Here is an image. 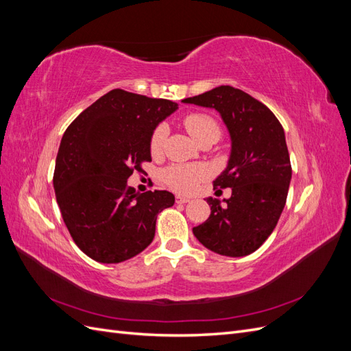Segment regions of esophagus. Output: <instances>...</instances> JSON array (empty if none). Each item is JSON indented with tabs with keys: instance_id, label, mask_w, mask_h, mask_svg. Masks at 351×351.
<instances>
[{
	"instance_id": "34e87169",
	"label": "esophagus",
	"mask_w": 351,
	"mask_h": 351,
	"mask_svg": "<svg viewBox=\"0 0 351 351\" xmlns=\"http://www.w3.org/2000/svg\"><path fill=\"white\" fill-rule=\"evenodd\" d=\"M176 202L177 204H187V202H190V199L186 196H176Z\"/></svg>"
}]
</instances>
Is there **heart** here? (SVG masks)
Masks as SVG:
<instances>
[{
  "instance_id": "obj_1",
  "label": "heart",
  "mask_w": 351,
  "mask_h": 351,
  "mask_svg": "<svg viewBox=\"0 0 351 351\" xmlns=\"http://www.w3.org/2000/svg\"><path fill=\"white\" fill-rule=\"evenodd\" d=\"M184 129L197 143L217 142L221 137V127L214 117L205 112H190L183 119ZM167 125L158 124L149 137V151L152 156H159L167 141ZM208 176L206 168L199 164L171 165L162 171L164 183L180 193H190Z\"/></svg>"
}]
</instances>
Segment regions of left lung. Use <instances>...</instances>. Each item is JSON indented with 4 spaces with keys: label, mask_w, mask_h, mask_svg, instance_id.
Instances as JSON below:
<instances>
[{
    "label": "left lung",
    "mask_w": 351,
    "mask_h": 351,
    "mask_svg": "<svg viewBox=\"0 0 351 351\" xmlns=\"http://www.w3.org/2000/svg\"><path fill=\"white\" fill-rule=\"evenodd\" d=\"M183 101L219 111L232 141L228 167L214 182L217 195L231 189V197L224 206L208 197L210 215L193 234L212 252L246 256L271 236L289 193L291 164L282 125L267 105L231 86Z\"/></svg>",
    "instance_id": "left-lung-1"
}]
</instances>
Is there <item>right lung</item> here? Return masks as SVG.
Segmentation results:
<instances>
[{"label":"right lung","instance_id":"right-lung-1","mask_svg":"<svg viewBox=\"0 0 351 351\" xmlns=\"http://www.w3.org/2000/svg\"><path fill=\"white\" fill-rule=\"evenodd\" d=\"M176 110L168 99L114 89L62 134L52 178L57 204L71 239L93 261L139 254L154 240L159 212L174 205L173 193H137L127 178L151 162V133Z\"/></svg>","mask_w":351,"mask_h":351}]
</instances>
